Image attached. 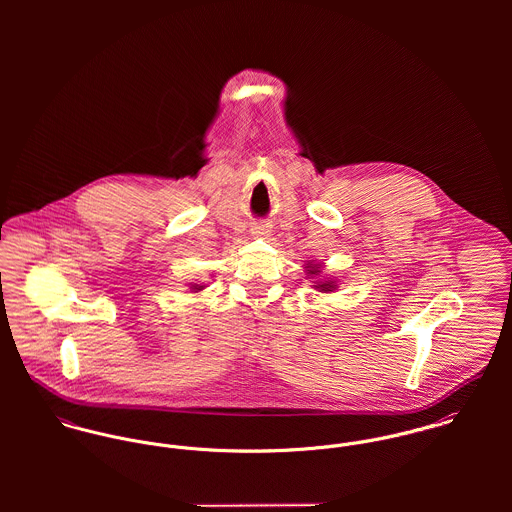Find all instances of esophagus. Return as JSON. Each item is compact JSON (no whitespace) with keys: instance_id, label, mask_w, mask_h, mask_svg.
<instances>
[{"instance_id":"esophagus-1","label":"esophagus","mask_w":512,"mask_h":512,"mask_svg":"<svg viewBox=\"0 0 512 512\" xmlns=\"http://www.w3.org/2000/svg\"><path fill=\"white\" fill-rule=\"evenodd\" d=\"M258 234H264V226H260V228H258Z\"/></svg>"}]
</instances>
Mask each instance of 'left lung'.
Returning <instances> with one entry per match:
<instances>
[{
	"mask_svg": "<svg viewBox=\"0 0 512 512\" xmlns=\"http://www.w3.org/2000/svg\"><path fill=\"white\" fill-rule=\"evenodd\" d=\"M309 270H307V274L309 276H319L321 274V270L313 264V266H307ZM315 290H319V292H333L335 290V282H331V280H319L317 282V286H315Z\"/></svg>",
	"mask_w": 512,
	"mask_h": 512,
	"instance_id": "8db88e82",
	"label": "left lung"
}]
</instances>
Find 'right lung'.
Masks as SVG:
<instances>
[{"mask_svg":"<svg viewBox=\"0 0 512 512\" xmlns=\"http://www.w3.org/2000/svg\"><path fill=\"white\" fill-rule=\"evenodd\" d=\"M193 290H197V292H199V290H203V286H193Z\"/></svg>","mask_w":512,"mask_h":512,"instance_id":"right-lung-1","label":"right lung"}]
</instances>
